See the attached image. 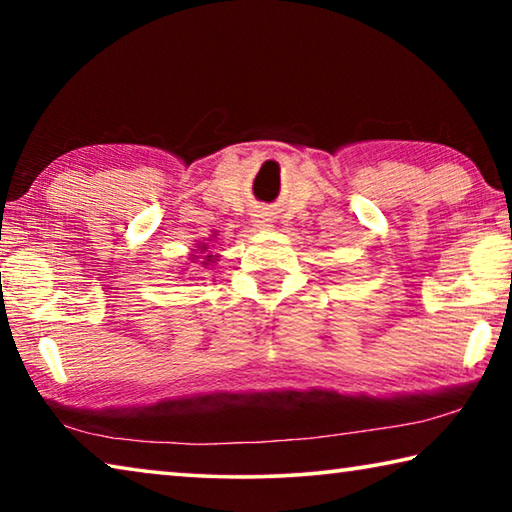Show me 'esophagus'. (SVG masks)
<instances>
[{"mask_svg":"<svg viewBox=\"0 0 512 512\" xmlns=\"http://www.w3.org/2000/svg\"><path fill=\"white\" fill-rule=\"evenodd\" d=\"M253 225H255V228H259V230L273 228L271 212H266V210H255V214H253Z\"/></svg>","mask_w":512,"mask_h":512,"instance_id":"obj_1","label":"esophagus"}]
</instances>
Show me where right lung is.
I'll use <instances>...</instances> for the list:
<instances>
[{"mask_svg":"<svg viewBox=\"0 0 512 512\" xmlns=\"http://www.w3.org/2000/svg\"><path fill=\"white\" fill-rule=\"evenodd\" d=\"M214 235L205 241H198L194 244V248H189L192 253H189V262L180 273H187L192 280H201L207 273L212 271V268L219 264V253H212L214 248Z\"/></svg>","mask_w":512,"mask_h":512,"instance_id":"obj_1","label":"right lung"}]
</instances>
